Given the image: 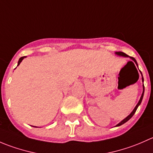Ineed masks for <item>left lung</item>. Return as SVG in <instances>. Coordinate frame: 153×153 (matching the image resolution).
<instances>
[{"mask_svg": "<svg viewBox=\"0 0 153 153\" xmlns=\"http://www.w3.org/2000/svg\"><path fill=\"white\" fill-rule=\"evenodd\" d=\"M115 53H116L117 55H120V56H124V57H128V56H129V55H126V54H125L124 52H115ZM130 58H131V59H132V61H133L135 63V64H136V65L138 66V64H137V62H136V60H135V58H132V57H130ZM141 75H142V74H141ZM142 81H143V76H142ZM143 93H142V95H141V98H140V100H139V101H138V104H137L136 106H135V109H133V111H132V112H131V113L129 114V115H128V116L126 117V118H124V119L122 121H121V122H120L119 124H117V125H116V126H121V125L124 124V123H126V121H129V120L130 119V118H132V116H133V115H134V114H135V112H136L137 109H138V106H139L140 104H141V101H142V99H143V92H144V86H143Z\"/></svg>", "mask_w": 153, "mask_h": 153, "instance_id": "8db88e82", "label": "left lung"}]
</instances>
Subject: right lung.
I'll return each instance as SVG.
<instances>
[{
	"instance_id": "obj_1",
	"label": "right lung",
	"mask_w": 153,
	"mask_h": 153,
	"mask_svg": "<svg viewBox=\"0 0 153 153\" xmlns=\"http://www.w3.org/2000/svg\"><path fill=\"white\" fill-rule=\"evenodd\" d=\"M24 58H25V56H24V57H21V58H20V59H19V61H18V66L20 64H21V61H22V60L24 59Z\"/></svg>"
}]
</instances>
